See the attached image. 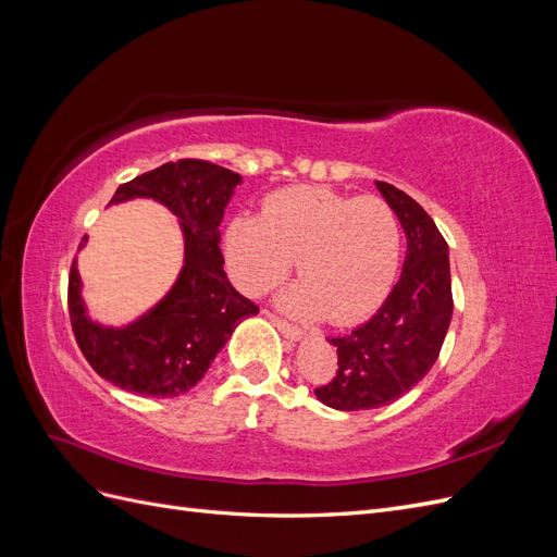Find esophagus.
I'll use <instances>...</instances> for the list:
<instances>
[{"label": "esophagus", "instance_id": "obj_1", "mask_svg": "<svg viewBox=\"0 0 557 557\" xmlns=\"http://www.w3.org/2000/svg\"><path fill=\"white\" fill-rule=\"evenodd\" d=\"M267 315H269V320H272V323H274L278 330H281V334L285 336V339H290V342H297V339H301V330H299L297 325L288 323V320L281 318L278 313H272V311H267Z\"/></svg>", "mask_w": 557, "mask_h": 557}]
</instances>
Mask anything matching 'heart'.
Instances as JSON below:
<instances>
[{
    "mask_svg": "<svg viewBox=\"0 0 557 557\" xmlns=\"http://www.w3.org/2000/svg\"><path fill=\"white\" fill-rule=\"evenodd\" d=\"M399 221L374 195L350 199L297 185L269 195L262 215H237L227 227V260L246 293L276 285L297 260L290 307L332 325L356 323L391 290L399 264Z\"/></svg>",
    "mask_w": 557,
    "mask_h": 557,
    "instance_id": "obj_1",
    "label": "heart"
}]
</instances>
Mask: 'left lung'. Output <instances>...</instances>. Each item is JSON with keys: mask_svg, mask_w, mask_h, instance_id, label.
I'll return each mask as SVG.
<instances>
[{"mask_svg": "<svg viewBox=\"0 0 557 557\" xmlns=\"http://www.w3.org/2000/svg\"><path fill=\"white\" fill-rule=\"evenodd\" d=\"M376 188L397 213L409 242L401 276L385 305L344 336H332L339 369L315 387L318 399L339 411L391 404L423 379L440 358L453 315L448 246L428 211L395 185Z\"/></svg>", "mask_w": 557, "mask_h": 557, "instance_id": "1", "label": "left lung"}]
</instances>
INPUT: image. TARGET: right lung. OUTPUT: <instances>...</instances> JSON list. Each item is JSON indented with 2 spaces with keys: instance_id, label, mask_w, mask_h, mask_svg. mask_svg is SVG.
<instances>
[{
  "instance_id": "obj_1",
  "label": "right lung",
  "mask_w": 557,
  "mask_h": 557,
  "mask_svg": "<svg viewBox=\"0 0 557 557\" xmlns=\"http://www.w3.org/2000/svg\"><path fill=\"white\" fill-rule=\"evenodd\" d=\"M237 183L242 176L225 166L207 160H178L115 190L109 205L153 197L181 218L185 264L176 285L156 309L137 323L113 330L86 315L74 260L66 293L70 320L81 352L99 376L146 397L181 395L207 374L234 327L260 311L256 301L232 288L218 246V225Z\"/></svg>"
}]
</instances>
